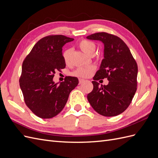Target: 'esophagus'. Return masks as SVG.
Masks as SVG:
<instances>
[{"label":"esophagus","instance_id":"34e87169","mask_svg":"<svg viewBox=\"0 0 158 158\" xmlns=\"http://www.w3.org/2000/svg\"><path fill=\"white\" fill-rule=\"evenodd\" d=\"M84 82V79H82V78H80V79H79V84H82Z\"/></svg>","mask_w":158,"mask_h":158}]
</instances>
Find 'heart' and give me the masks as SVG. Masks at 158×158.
<instances>
[{
  "label": "heart",
  "mask_w": 158,
  "mask_h": 158,
  "mask_svg": "<svg viewBox=\"0 0 158 158\" xmlns=\"http://www.w3.org/2000/svg\"><path fill=\"white\" fill-rule=\"evenodd\" d=\"M78 47L81 49V51L89 56H94V55L95 54V49H96V46H95V44L94 43L88 40L81 41L78 44ZM70 49H66L63 52V57L66 64H69L70 63ZM94 70V66H85V67H79L72 73V75H73L74 76H78V77H88V76H90V74H92Z\"/></svg>",
  "instance_id": "obj_1"
}]
</instances>
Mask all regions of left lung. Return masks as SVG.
Wrapping results in <instances>:
<instances>
[{"instance_id":"left-lung-1","label":"left lung","mask_w":158,"mask_h":158,"mask_svg":"<svg viewBox=\"0 0 158 158\" xmlns=\"http://www.w3.org/2000/svg\"><path fill=\"white\" fill-rule=\"evenodd\" d=\"M104 45L103 59L93 78L94 89L88 100L95 111L105 117H114L127 109L137 86L138 66L131 51L120 38L106 32L88 36ZM107 77L109 83L100 85L97 81Z\"/></svg>"}]
</instances>
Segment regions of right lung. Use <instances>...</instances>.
I'll use <instances>...</instances> for the list:
<instances>
[{"instance_id": "add662e5", "label": "right lung", "mask_w": 158, "mask_h": 158, "mask_svg": "<svg viewBox=\"0 0 158 158\" xmlns=\"http://www.w3.org/2000/svg\"><path fill=\"white\" fill-rule=\"evenodd\" d=\"M74 40L64 35L42 38L33 46L23 62L20 86L26 106L35 115L51 118L64 107L69 94L78 84V79L67 76L55 83V71L64 69L63 47Z\"/></svg>"}]
</instances>
